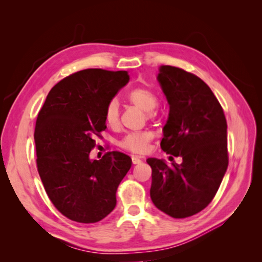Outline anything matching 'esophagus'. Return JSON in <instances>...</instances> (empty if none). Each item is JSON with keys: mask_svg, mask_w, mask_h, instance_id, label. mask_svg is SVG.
<instances>
[{"mask_svg": "<svg viewBox=\"0 0 262 262\" xmlns=\"http://www.w3.org/2000/svg\"><path fill=\"white\" fill-rule=\"evenodd\" d=\"M131 160H132V163H133L134 165L140 164V163L142 162L141 158H140L139 156H136V155H132V156H131Z\"/></svg>", "mask_w": 262, "mask_h": 262, "instance_id": "obj_1", "label": "esophagus"}]
</instances>
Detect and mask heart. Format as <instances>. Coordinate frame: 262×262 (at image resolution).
<instances>
[{
  "instance_id": "heart-1",
  "label": "heart",
  "mask_w": 262,
  "mask_h": 262,
  "mask_svg": "<svg viewBox=\"0 0 262 262\" xmlns=\"http://www.w3.org/2000/svg\"><path fill=\"white\" fill-rule=\"evenodd\" d=\"M128 100L140 109L146 112L147 119L156 116L155 108L158 106V96L156 92L148 86L134 87L128 93ZM105 121L110 126H116L120 120V104L117 98H112L105 107ZM154 134L148 130L130 132L120 140L119 145L129 152L141 154L146 150Z\"/></svg>"
}]
</instances>
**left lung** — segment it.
Wrapping results in <instances>:
<instances>
[{
  "label": "left lung",
  "mask_w": 262,
  "mask_h": 262,
  "mask_svg": "<svg viewBox=\"0 0 262 262\" xmlns=\"http://www.w3.org/2000/svg\"><path fill=\"white\" fill-rule=\"evenodd\" d=\"M157 80L169 104L161 147L182 157L168 166L147 158L152 168L150 199L175 219L194 215L215 196L228 166L227 123L215 95L200 77L162 66Z\"/></svg>",
  "instance_id": "1"
}]
</instances>
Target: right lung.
<instances>
[{"mask_svg": "<svg viewBox=\"0 0 262 262\" xmlns=\"http://www.w3.org/2000/svg\"><path fill=\"white\" fill-rule=\"evenodd\" d=\"M129 80L126 71H78L52 87L38 114L39 176L55 209L78 223H96L115 209L118 186L131 167L130 156L118 150L90 158L95 138L107 128V102Z\"/></svg>", "mask_w": 262, "mask_h": 262, "instance_id": "add662e5", "label": "right lung"}]
</instances>
